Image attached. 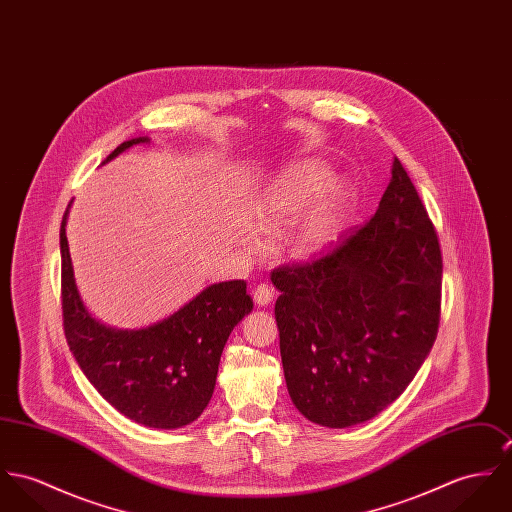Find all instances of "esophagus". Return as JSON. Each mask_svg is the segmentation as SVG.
Returning <instances> with one entry per match:
<instances>
[{
    "instance_id": "34e87169",
    "label": "esophagus",
    "mask_w": 512,
    "mask_h": 512,
    "mask_svg": "<svg viewBox=\"0 0 512 512\" xmlns=\"http://www.w3.org/2000/svg\"><path fill=\"white\" fill-rule=\"evenodd\" d=\"M273 296H275V290L269 284H265V282L257 284L255 290H253V300H255L257 306H269Z\"/></svg>"
}]
</instances>
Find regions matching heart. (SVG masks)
Instances as JSON below:
<instances>
[{"mask_svg":"<svg viewBox=\"0 0 512 512\" xmlns=\"http://www.w3.org/2000/svg\"><path fill=\"white\" fill-rule=\"evenodd\" d=\"M331 173L319 163H304L278 177L251 206V220L261 232H275L290 226L304 206L329 181ZM353 208V195L347 185H331L306 208L294 224L288 243L294 255L315 257L327 251L345 228ZM247 247H257L253 232L243 234Z\"/></svg>","mask_w":512,"mask_h":512,"instance_id":"1","label":"heart"}]
</instances>
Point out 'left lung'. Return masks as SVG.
Here are the masks:
<instances>
[{
    "mask_svg": "<svg viewBox=\"0 0 512 512\" xmlns=\"http://www.w3.org/2000/svg\"><path fill=\"white\" fill-rule=\"evenodd\" d=\"M288 394L329 429L370 421L405 392L440 323L442 253L401 161L376 214L325 255L271 273Z\"/></svg>",
    "mask_w": 512,
    "mask_h": 512,
    "instance_id": "left-lung-1",
    "label": "left lung"
}]
</instances>
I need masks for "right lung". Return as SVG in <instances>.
Segmentation results:
<instances>
[{
	"mask_svg": "<svg viewBox=\"0 0 512 512\" xmlns=\"http://www.w3.org/2000/svg\"><path fill=\"white\" fill-rule=\"evenodd\" d=\"M140 142L148 138L122 142L105 161ZM66 214L60 226V298L64 335L81 372L117 411L140 425L179 429L193 423L212 397L220 356L232 329L253 310L247 284L243 280L212 284L179 312L146 329H111L91 317L79 298Z\"/></svg>",
	"mask_w": 512,
	"mask_h": 512,
	"instance_id": "add662e5",
	"label": "right lung"
}]
</instances>
